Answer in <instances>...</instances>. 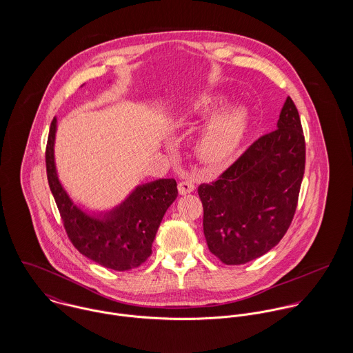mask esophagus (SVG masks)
I'll return each mask as SVG.
<instances>
[{
  "label": "esophagus",
  "instance_id": "esophagus-1",
  "mask_svg": "<svg viewBox=\"0 0 353 353\" xmlns=\"http://www.w3.org/2000/svg\"><path fill=\"white\" fill-rule=\"evenodd\" d=\"M194 189H196L194 183H193V182H189V181H183V182H181V183L178 185V192H179L181 196H186V194H189V193H193Z\"/></svg>",
  "mask_w": 353,
  "mask_h": 353
}]
</instances>
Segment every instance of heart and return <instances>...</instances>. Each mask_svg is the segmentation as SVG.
<instances>
[{
    "instance_id": "b5f03b06",
    "label": "heart",
    "mask_w": 353,
    "mask_h": 353,
    "mask_svg": "<svg viewBox=\"0 0 353 353\" xmlns=\"http://www.w3.org/2000/svg\"><path fill=\"white\" fill-rule=\"evenodd\" d=\"M249 117L245 108L232 107L214 114L202 128L196 143L199 157L206 163H220L239 147Z\"/></svg>"
}]
</instances>
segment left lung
Masks as SVG:
<instances>
[{"instance_id": "obj_1", "label": "left lung", "mask_w": 353, "mask_h": 353, "mask_svg": "<svg viewBox=\"0 0 353 353\" xmlns=\"http://www.w3.org/2000/svg\"><path fill=\"white\" fill-rule=\"evenodd\" d=\"M305 163L302 123L288 97L277 129L252 143L217 181L199 186L206 245L225 265L272 250L294 219Z\"/></svg>"}]
</instances>
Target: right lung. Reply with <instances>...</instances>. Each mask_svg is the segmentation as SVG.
Returning a JSON list of instances; mask_svg holds the SVG:
<instances>
[{
    "label": "right lung",
    "mask_w": 353,
    "mask_h": 353,
    "mask_svg": "<svg viewBox=\"0 0 353 353\" xmlns=\"http://www.w3.org/2000/svg\"><path fill=\"white\" fill-rule=\"evenodd\" d=\"M57 118L46 147V170L51 193L73 246L104 268L123 272L147 261L161 219L178 197L175 179H157L137 186L111 210L87 213L61 185L55 167Z\"/></svg>",
    "instance_id": "obj_1"
}]
</instances>
